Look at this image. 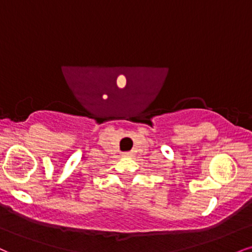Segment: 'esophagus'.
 <instances>
[{
	"label": "esophagus",
	"mask_w": 252,
	"mask_h": 252,
	"mask_svg": "<svg viewBox=\"0 0 252 252\" xmlns=\"http://www.w3.org/2000/svg\"><path fill=\"white\" fill-rule=\"evenodd\" d=\"M129 156H131V153H124L123 154V157H129Z\"/></svg>",
	"instance_id": "esophagus-1"
}]
</instances>
